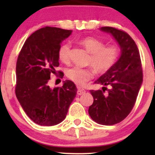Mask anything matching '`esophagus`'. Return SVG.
I'll return each mask as SVG.
<instances>
[{"instance_id": "esophagus-1", "label": "esophagus", "mask_w": 155, "mask_h": 155, "mask_svg": "<svg viewBox=\"0 0 155 155\" xmlns=\"http://www.w3.org/2000/svg\"><path fill=\"white\" fill-rule=\"evenodd\" d=\"M85 93V90L83 88H81V87H78V91H77V94L78 95H82L83 94Z\"/></svg>"}]
</instances>
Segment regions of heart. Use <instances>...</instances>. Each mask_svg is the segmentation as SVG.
I'll return each instance as SVG.
<instances>
[{"instance_id": "heart-1", "label": "heart", "mask_w": 155, "mask_h": 155, "mask_svg": "<svg viewBox=\"0 0 155 155\" xmlns=\"http://www.w3.org/2000/svg\"><path fill=\"white\" fill-rule=\"evenodd\" d=\"M79 43L91 53L88 63L97 73H104L110 70L115 64L119 56V49L117 46H106L104 42L94 37L82 38L79 40ZM70 43H66L58 48V56L63 63L68 64L70 61ZM66 75L76 85H84L93 76V70L90 68L73 66L67 70Z\"/></svg>"}]
</instances>
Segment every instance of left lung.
<instances>
[{
	"instance_id": "left-lung-1",
	"label": "left lung",
	"mask_w": 155,
	"mask_h": 155,
	"mask_svg": "<svg viewBox=\"0 0 155 155\" xmlns=\"http://www.w3.org/2000/svg\"><path fill=\"white\" fill-rule=\"evenodd\" d=\"M100 30L113 37L121 48V55L115 64L94 82L104 87L90 91L94 102L88 113L97 124L113 125L123 121L134 108L143 83V69L140 51L129 34L112 27Z\"/></svg>"
}]
</instances>
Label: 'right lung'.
<instances>
[{
	"mask_svg": "<svg viewBox=\"0 0 155 155\" xmlns=\"http://www.w3.org/2000/svg\"><path fill=\"white\" fill-rule=\"evenodd\" d=\"M71 30L45 27L26 40L16 62L15 95L28 116L41 126L61 122L76 97L77 88L72 81L51 88L48 81L59 66L58 48ZM60 77L64 73L59 71Z\"/></svg>",
	"mask_w": 155,
	"mask_h": 155,
	"instance_id": "obj_1",
	"label": "right lung"
}]
</instances>
